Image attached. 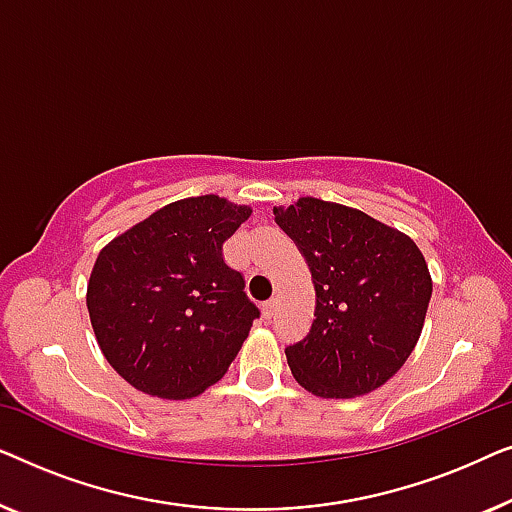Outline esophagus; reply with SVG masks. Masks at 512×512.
Instances as JSON below:
<instances>
[{
  "label": "esophagus",
  "instance_id": "1",
  "mask_svg": "<svg viewBox=\"0 0 512 512\" xmlns=\"http://www.w3.org/2000/svg\"><path fill=\"white\" fill-rule=\"evenodd\" d=\"M263 314H265V319H272L277 314V298H270L268 303L263 305Z\"/></svg>",
  "mask_w": 512,
  "mask_h": 512
}]
</instances>
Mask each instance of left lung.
Listing matches in <instances>:
<instances>
[{"label":"left lung","instance_id":"left-lung-1","mask_svg":"<svg viewBox=\"0 0 512 512\" xmlns=\"http://www.w3.org/2000/svg\"><path fill=\"white\" fill-rule=\"evenodd\" d=\"M275 221L303 251L317 293L310 333L286 347L296 382L321 398L380 389L422 335L433 291L424 254L361 209L310 195L275 207Z\"/></svg>","mask_w":512,"mask_h":512}]
</instances>
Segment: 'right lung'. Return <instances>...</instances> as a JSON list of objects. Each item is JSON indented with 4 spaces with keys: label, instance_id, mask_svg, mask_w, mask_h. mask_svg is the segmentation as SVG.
<instances>
[{
    "label": "right lung",
    "instance_id": "add662e5",
    "mask_svg": "<svg viewBox=\"0 0 512 512\" xmlns=\"http://www.w3.org/2000/svg\"><path fill=\"white\" fill-rule=\"evenodd\" d=\"M249 205L195 195L146 216L102 247L86 305L109 366L149 396L184 401L226 375L258 317L223 242Z\"/></svg>",
    "mask_w": 512,
    "mask_h": 512
}]
</instances>
